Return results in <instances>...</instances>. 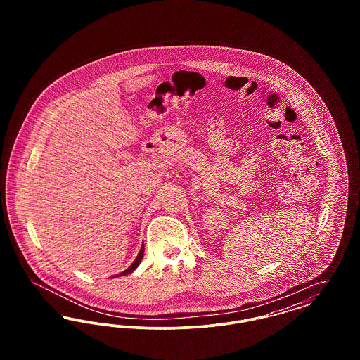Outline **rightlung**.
Here are the masks:
<instances>
[{
  "label": "right lung",
  "mask_w": 360,
  "mask_h": 360,
  "mask_svg": "<svg viewBox=\"0 0 360 360\" xmlns=\"http://www.w3.org/2000/svg\"><path fill=\"white\" fill-rule=\"evenodd\" d=\"M143 255H144V245H143V247H141V250H140V252H139V255H137V257L136 259H135V262H134V263H132V266H131V267H129V269H127V270H125V271H122V273H121V274H119V275H116V276H122V275H127V274H131V273H132V271H134V270H135V269H136L137 266H139V264H140V262H141V259H143Z\"/></svg>",
  "instance_id": "right-lung-1"
}]
</instances>
